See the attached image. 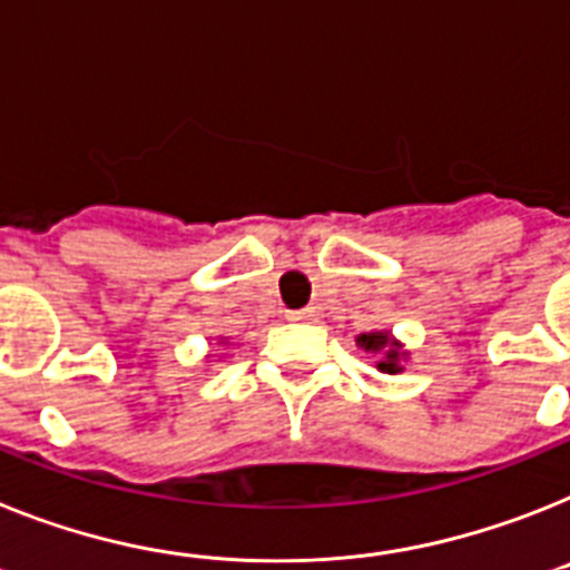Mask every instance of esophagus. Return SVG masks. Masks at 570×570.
I'll return each instance as SVG.
<instances>
[{
    "mask_svg": "<svg viewBox=\"0 0 570 570\" xmlns=\"http://www.w3.org/2000/svg\"><path fill=\"white\" fill-rule=\"evenodd\" d=\"M285 317L294 320V323H303V320H314V311H311V308H296V311H288Z\"/></svg>",
    "mask_w": 570,
    "mask_h": 570,
    "instance_id": "1",
    "label": "esophagus"
}]
</instances>
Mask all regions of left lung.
<instances>
[{
  "mask_svg": "<svg viewBox=\"0 0 570 570\" xmlns=\"http://www.w3.org/2000/svg\"><path fill=\"white\" fill-rule=\"evenodd\" d=\"M357 345H360V348H366V352L383 354V360H381V363H377V368H381V372H386V374L403 372L401 360L406 357V352H403L397 340H392V334H389V332L360 334Z\"/></svg>",
  "mask_w": 570,
  "mask_h": 570,
  "instance_id": "8db88e82",
  "label": "left lung"
}]
</instances>
